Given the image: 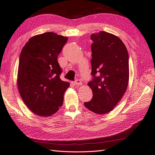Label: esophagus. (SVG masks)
<instances>
[{"label":"esophagus","instance_id":"obj_1","mask_svg":"<svg viewBox=\"0 0 155 155\" xmlns=\"http://www.w3.org/2000/svg\"><path fill=\"white\" fill-rule=\"evenodd\" d=\"M74 85H76V86H80V85L82 84V82L80 80H79V79H77L76 80H75L74 81Z\"/></svg>","mask_w":155,"mask_h":155}]
</instances>
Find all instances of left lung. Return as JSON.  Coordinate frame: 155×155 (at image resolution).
<instances>
[{"instance_id":"1","label":"left lung","mask_w":155,"mask_h":155,"mask_svg":"<svg viewBox=\"0 0 155 155\" xmlns=\"http://www.w3.org/2000/svg\"><path fill=\"white\" fill-rule=\"evenodd\" d=\"M91 75L88 86L92 99L84 102L86 108L97 114L113 110L124 95L129 79L128 53L124 44L114 35L104 31L90 36Z\"/></svg>"}]
</instances>
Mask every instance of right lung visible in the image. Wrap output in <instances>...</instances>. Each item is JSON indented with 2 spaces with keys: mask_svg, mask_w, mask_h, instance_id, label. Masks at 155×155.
Segmentation results:
<instances>
[{
  "mask_svg": "<svg viewBox=\"0 0 155 155\" xmlns=\"http://www.w3.org/2000/svg\"><path fill=\"white\" fill-rule=\"evenodd\" d=\"M68 37L47 32L31 37L22 49L17 84L22 99L31 111L49 116L62 106L68 82L62 81L58 55Z\"/></svg>",
  "mask_w": 155,
  "mask_h": 155,
  "instance_id": "obj_1",
  "label": "right lung"
}]
</instances>
